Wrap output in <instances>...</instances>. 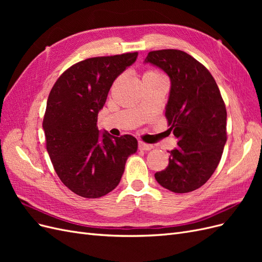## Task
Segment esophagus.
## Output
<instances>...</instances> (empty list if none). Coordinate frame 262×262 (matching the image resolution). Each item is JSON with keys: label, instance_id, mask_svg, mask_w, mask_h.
Listing matches in <instances>:
<instances>
[{"label": "esophagus", "instance_id": "obj_1", "mask_svg": "<svg viewBox=\"0 0 262 262\" xmlns=\"http://www.w3.org/2000/svg\"><path fill=\"white\" fill-rule=\"evenodd\" d=\"M139 148L141 150H149V149L153 148V145L152 144H146V143H144V142L139 141Z\"/></svg>", "mask_w": 262, "mask_h": 262}]
</instances>
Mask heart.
Masks as SVG:
<instances>
[{
	"label": "heart",
	"instance_id": "heart-1",
	"mask_svg": "<svg viewBox=\"0 0 262 262\" xmlns=\"http://www.w3.org/2000/svg\"><path fill=\"white\" fill-rule=\"evenodd\" d=\"M145 74H158V73H156V72H152V71H150V72H146Z\"/></svg>",
	"mask_w": 262,
	"mask_h": 262
}]
</instances>
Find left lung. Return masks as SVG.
Masks as SVG:
<instances>
[{
    "mask_svg": "<svg viewBox=\"0 0 262 262\" xmlns=\"http://www.w3.org/2000/svg\"><path fill=\"white\" fill-rule=\"evenodd\" d=\"M144 63L170 78L165 115L178 139L168 166L156 172L155 179L175 193L193 191L210 179L223 154L227 117L223 98L209 71L184 51H150Z\"/></svg>",
    "mask_w": 262,
    "mask_h": 262,
    "instance_id": "obj_1",
    "label": "left lung"
}]
</instances>
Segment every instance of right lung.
<instances>
[{
	"label": "right lung",
	"mask_w": 262,
	"mask_h": 262,
	"mask_svg": "<svg viewBox=\"0 0 262 262\" xmlns=\"http://www.w3.org/2000/svg\"><path fill=\"white\" fill-rule=\"evenodd\" d=\"M137 58L133 52L78 62L49 94L42 122L47 150L60 180L77 195L95 199L113 191L138 150L134 137H113L97 126L110 87Z\"/></svg>",
	"instance_id": "right-lung-1"
}]
</instances>
